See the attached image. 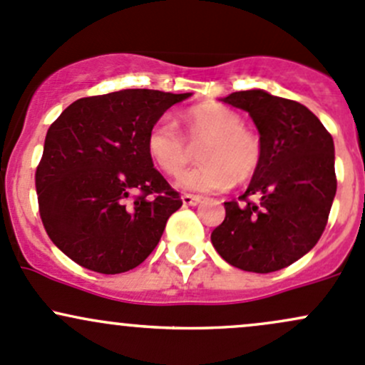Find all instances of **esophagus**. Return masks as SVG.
I'll use <instances>...</instances> for the list:
<instances>
[{"label": "esophagus", "instance_id": "esophagus-1", "mask_svg": "<svg viewBox=\"0 0 365 365\" xmlns=\"http://www.w3.org/2000/svg\"><path fill=\"white\" fill-rule=\"evenodd\" d=\"M182 201L185 206H197L201 202V197L199 195H190V194H183Z\"/></svg>", "mask_w": 365, "mask_h": 365}]
</instances>
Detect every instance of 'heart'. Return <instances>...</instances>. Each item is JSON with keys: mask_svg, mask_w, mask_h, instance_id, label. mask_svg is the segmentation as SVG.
Here are the masks:
<instances>
[{"mask_svg": "<svg viewBox=\"0 0 365 365\" xmlns=\"http://www.w3.org/2000/svg\"><path fill=\"white\" fill-rule=\"evenodd\" d=\"M192 145H202L199 168L182 173L192 159V147L171 117H163L147 136V152L152 163L166 175H182L176 187L190 194L227 190L234 182L245 183L255 175L262 159L257 134L243 128V118L225 106L210 105L190 110L183 118Z\"/></svg>", "mask_w": 365, "mask_h": 365, "instance_id": "obj_1", "label": "heart"}]
</instances>
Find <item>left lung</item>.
<instances>
[{
    "label": "left lung",
    "mask_w": 365,
    "mask_h": 365,
    "mask_svg": "<svg viewBox=\"0 0 365 365\" xmlns=\"http://www.w3.org/2000/svg\"><path fill=\"white\" fill-rule=\"evenodd\" d=\"M245 110L260 134L262 159L245 202H224L212 232L222 259L252 273H273L306 255L320 240L336 195L334 141L304 105L262 89L222 99ZM255 195L259 201H247Z\"/></svg>",
    "instance_id": "left-lung-1"
}]
</instances>
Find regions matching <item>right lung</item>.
<instances>
[{
	"instance_id": "right-lung-1",
	"label": "right lung",
	"mask_w": 365,
	"mask_h": 365,
	"mask_svg": "<svg viewBox=\"0 0 365 365\" xmlns=\"http://www.w3.org/2000/svg\"><path fill=\"white\" fill-rule=\"evenodd\" d=\"M124 89L76 99L48 128L36 168L40 217L61 252L118 274L153 252L182 199L147 152L152 125L190 98Z\"/></svg>"
}]
</instances>
